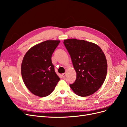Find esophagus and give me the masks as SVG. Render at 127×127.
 Listing matches in <instances>:
<instances>
[{
    "instance_id": "esophagus-1",
    "label": "esophagus",
    "mask_w": 127,
    "mask_h": 127,
    "mask_svg": "<svg viewBox=\"0 0 127 127\" xmlns=\"http://www.w3.org/2000/svg\"><path fill=\"white\" fill-rule=\"evenodd\" d=\"M65 76H66V74H65V73H64V74H63L62 75L63 78H64L65 77Z\"/></svg>"
}]
</instances>
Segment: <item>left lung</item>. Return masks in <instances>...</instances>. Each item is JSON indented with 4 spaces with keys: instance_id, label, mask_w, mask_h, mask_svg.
Listing matches in <instances>:
<instances>
[{
    "instance_id": "obj_1",
    "label": "left lung",
    "mask_w": 127,
    "mask_h": 127,
    "mask_svg": "<svg viewBox=\"0 0 127 127\" xmlns=\"http://www.w3.org/2000/svg\"><path fill=\"white\" fill-rule=\"evenodd\" d=\"M76 72V79L69 85L74 93L82 97L94 94L102 85L107 74L104 53L92 42L75 39L64 40Z\"/></svg>"
}]
</instances>
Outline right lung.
<instances>
[{"label": "right lung", "instance_id": "add662e5", "mask_svg": "<svg viewBox=\"0 0 127 127\" xmlns=\"http://www.w3.org/2000/svg\"><path fill=\"white\" fill-rule=\"evenodd\" d=\"M60 42L48 40L34 45L23 59V80L29 91L38 96L50 94L60 80L51 61L52 55Z\"/></svg>", "mask_w": 127, "mask_h": 127}]
</instances>
